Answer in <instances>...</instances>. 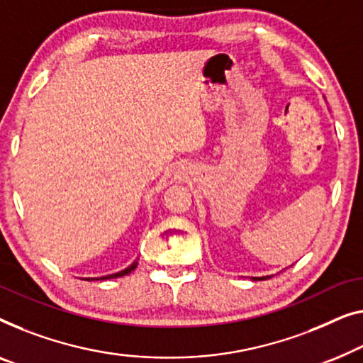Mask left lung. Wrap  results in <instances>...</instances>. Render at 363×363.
I'll return each instance as SVG.
<instances>
[{
    "label": "left lung",
    "mask_w": 363,
    "mask_h": 363,
    "mask_svg": "<svg viewBox=\"0 0 363 363\" xmlns=\"http://www.w3.org/2000/svg\"><path fill=\"white\" fill-rule=\"evenodd\" d=\"M265 278H270V277H252V280H265Z\"/></svg>",
    "instance_id": "1"
}]
</instances>
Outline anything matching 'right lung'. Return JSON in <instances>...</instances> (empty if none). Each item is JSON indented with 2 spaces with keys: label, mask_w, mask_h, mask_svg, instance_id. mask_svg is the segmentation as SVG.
I'll use <instances>...</instances> for the list:
<instances>
[{
  "label": "right lung",
  "mask_w": 363,
  "mask_h": 363,
  "mask_svg": "<svg viewBox=\"0 0 363 363\" xmlns=\"http://www.w3.org/2000/svg\"><path fill=\"white\" fill-rule=\"evenodd\" d=\"M135 267H138V260L135 262H133V264H130L128 269H124V270H121V272H118V273H111V275H106V277H99V278H83V280H109V278H119V277H124V275H128V273H130L133 272Z\"/></svg>",
  "instance_id": "1"
}]
</instances>
